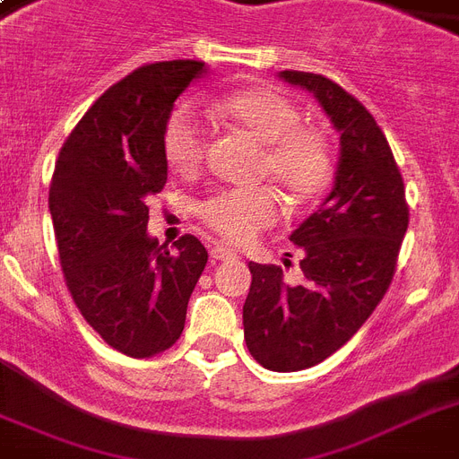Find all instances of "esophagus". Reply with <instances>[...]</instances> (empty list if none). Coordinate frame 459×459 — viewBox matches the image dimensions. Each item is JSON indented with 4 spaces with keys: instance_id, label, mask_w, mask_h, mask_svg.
<instances>
[{
    "instance_id": "34e87169",
    "label": "esophagus",
    "mask_w": 459,
    "mask_h": 459,
    "mask_svg": "<svg viewBox=\"0 0 459 459\" xmlns=\"http://www.w3.org/2000/svg\"><path fill=\"white\" fill-rule=\"evenodd\" d=\"M209 257L212 259H233L236 257V250H230L226 245L221 243H214L212 245V250H209Z\"/></svg>"
}]
</instances>
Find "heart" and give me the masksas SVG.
<instances>
[{
	"label": "heart",
	"mask_w": 459,
	"mask_h": 459,
	"mask_svg": "<svg viewBox=\"0 0 459 459\" xmlns=\"http://www.w3.org/2000/svg\"><path fill=\"white\" fill-rule=\"evenodd\" d=\"M219 117L262 145L257 173L269 178L293 204H305L324 193L333 173V154L326 133L300 124L298 104L279 90H236L214 102ZM166 164L190 176L207 154V135L190 109L169 114L161 133ZM197 219L229 243H247L279 219V200L272 187H221L197 202Z\"/></svg>",
	"instance_id": "obj_1"
}]
</instances>
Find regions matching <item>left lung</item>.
<instances>
[{
    "instance_id": "1",
    "label": "left lung",
    "mask_w": 459,
    "mask_h": 459,
    "mask_svg": "<svg viewBox=\"0 0 459 459\" xmlns=\"http://www.w3.org/2000/svg\"><path fill=\"white\" fill-rule=\"evenodd\" d=\"M281 78L314 92L341 133L333 190L290 236L300 247V286L286 283L281 266L250 262L247 350L266 369L300 371L342 348L384 300L410 207L391 145L367 107L319 74L281 71Z\"/></svg>"
}]
</instances>
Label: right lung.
<instances>
[{
	"instance_id": "right-lung-1",
	"label": "right lung",
	"mask_w": 459,
	"mask_h": 459,
	"mask_svg": "<svg viewBox=\"0 0 459 459\" xmlns=\"http://www.w3.org/2000/svg\"><path fill=\"white\" fill-rule=\"evenodd\" d=\"M204 61H157L114 82L61 147L52 214L61 272L82 319L128 357H154L178 341L207 250L186 233L147 236V202L169 176L161 133L176 97Z\"/></svg>"
}]
</instances>
